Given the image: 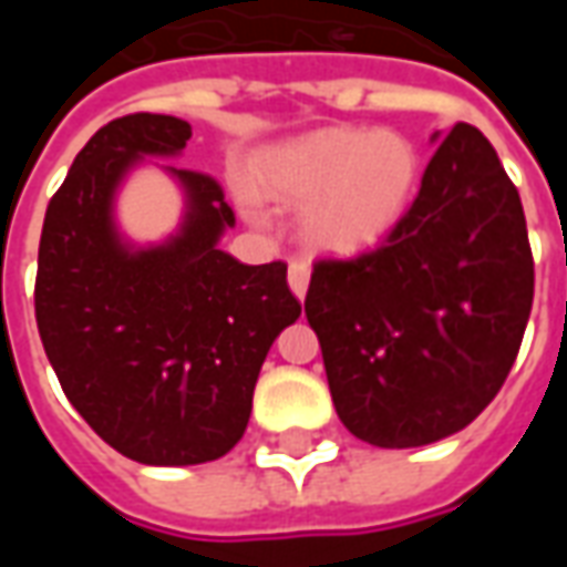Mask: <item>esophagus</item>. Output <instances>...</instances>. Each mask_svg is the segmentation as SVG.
<instances>
[{
	"label": "esophagus",
	"mask_w": 567,
	"mask_h": 567,
	"mask_svg": "<svg viewBox=\"0 0 567 567\" xmlns=\"http://www.w3.org/2000/svg\"><path fill=\"white\" fill-rule=\"evenodd\" d=\"M288 285H291V291H295L300 300L307 297V288H309V264L307 260L295 258L288 264Z\"/></svg>",
	"instance_id": "34e87169"
}]
</instances>
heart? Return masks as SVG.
Wrapping results in <instances>:
<instances>
[{
	"instance_id": "1",
	"label": "heart",
	"mask_w": 567,
	"mask_h": 567,
	"mask_svg": "<svg viewBox=\"0 0 567 567\" xmlns=\"http://www.w3.org/2000/svg\"><path fill=\"white\" fill-rule=\"evenodd\" d=\"M419 182L413 142L394 130L331 127L291 142L260 185L288 206H307L303 239L316 251L352 258L392 234Z\"/></svg>"
}]
</instances>
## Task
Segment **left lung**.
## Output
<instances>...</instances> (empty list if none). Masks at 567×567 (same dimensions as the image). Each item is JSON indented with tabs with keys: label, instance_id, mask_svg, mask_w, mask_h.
<instances>
[{
	"label": "left lung",
	"instance_id": "left-lung-1",
	"mask_svg": "<svg viewBox=\"0 0 567 567\" xmlns=\"http://www.w3.org/2000/svg\"><path fill=\"white\" fill-rule=\"evenodd\" d=\"M532 297L519 190L486 136L455 124L382 246L312 264L303 307L337 416L382 450L462 431L507 380Z\"/></svg>",
	"mask_w": 567,
	"mask_h": 567
}]
</instances>
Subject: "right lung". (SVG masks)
<instances>
[{
	"mask_svg": "<svg viewBox=\"0 0 567 567\" xmlns=\"http://www.w3.org/2000/svg\"><path fill=\"white\" fill-rule=\"evenodd\" d=\"M190 124L136 112L79 151L44 212L35 321L69 404L121 455L203 464L246 434L272 340L300 316L288 264L248 267L218 248L234 209L206 173L175 169L187 215L169 243L133 251L112 199L145 154H178Z\"/></svg>",
	"mask_w": 567,
	"mask_h": 567,
	"instance_id": "obj_1",
	"label": "right lung"
}]
</instances>
